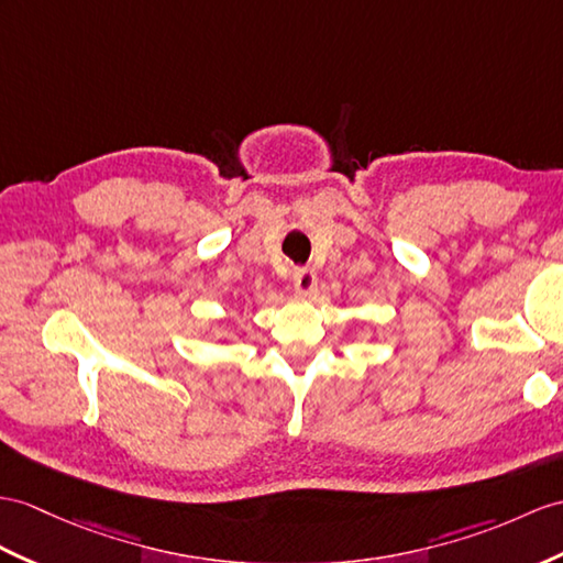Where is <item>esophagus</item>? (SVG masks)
Instances as JSON below:
<instances>
[{
    "mask_svg": "<svg viewBox=\"0 0 563 563\" xmlns=\"http://www.w3.org/2000/svg\"><path fill=\"white\" fill-rule=\"evenodd\" d=\"M314 286H318V277H314V272L310 267H300L294 272V289L300 296H310L314 291Z\"/></svg>",
    "mask_w": 563,
    "mask_h": 563,
    "instance_id": "obj_1",
    "label": "esophagus"
}]
</instances>
